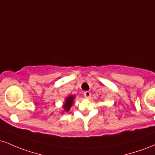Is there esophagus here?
Here are the masks:
<instances>
[{
	"mask_svg": "<svg viewBox=\"0 0 155 155\" xmlns=\"http://www.w3.org/2000/svg\"><path fill=\"white\" fill-rule=\"evenodd\" d=\"M84 96L86 98H90V96H91V93L89 91H86L84 92Z\"/></svg>",
	"mask_w": 155,
	"mask_h": 155,
	"instance_id": "obj_1",
	"label": "esophagus"
}]
</instances>
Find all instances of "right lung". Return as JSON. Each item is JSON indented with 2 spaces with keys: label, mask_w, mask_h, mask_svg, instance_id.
<instances>
[{
  "label": "right lung",
  "mask_w": 155,
  "mask_h": 155,
  "mask_svg": "<svg viewBox=\"0 0 155 155\" xmlns=\"http://www.w3.org/2000/svg\"><path fill=\"white\" fill-rule=\"evenodd\" d=\"M75 97H76L75 95H70L68 96V97H65V101L63 102V111H62V114H63L65 111L68 112L70 111L71 108L73 104H74Z\"/></svg>",
  "instance_id": "right-lung-1"
}]
</instances>
